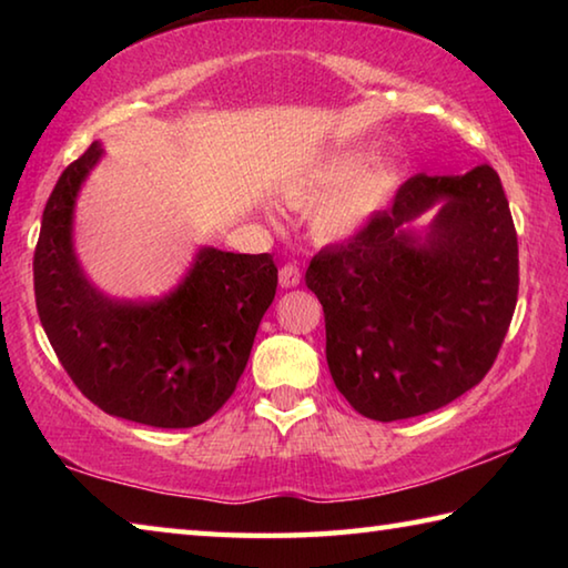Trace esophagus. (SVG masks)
<instances>
[{"instance_id": "obj_1", "label": "esophagus", "mask_w": 568, "mask_h": 568, "mask_svg": "<svg viewBox=\"0 0 568 568\" xmlns=\"http://www.w3.org/2000/svg\"><path fill=\"white\" fill-rule=\"evenodd\" d=\"M277 281H281L283 287H295L301 285V267L297 265H283L281 273H277Z\"/></svg>"}]
</instances>
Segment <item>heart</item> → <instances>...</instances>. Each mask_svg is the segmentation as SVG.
Listing matches in <instances>:
<instances>
[{
    "label": "heart",
    "mask_w": 568,
    "mask_h": 568,
    "mask_svg": "<svg viewBox=\"0 0 568 568\" xmlns=\"http://www.w3.org/2000/svg\"><path fill=\"white\" fill-rule=\"evenodd\" d=\"M365 168L363 155H335L307 168L285 185L293 205L313 210V233L323 240H345L388 205L400 175L393 165Z\"/></svg>",
    "instance_id": "heart-1"
}]
</instances>
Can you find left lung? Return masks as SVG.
<instances>
[{"label": "left lung", "instance_id": "obj_1", "mask_svg": "<svg viewBox=\"0 0 568 568\" xmlns=\"http://www.w3.org/2000/svg\"><path fill=\"white\" fill-rule=\"evenodd\" d=\"M434 204L426 239L402 225ZM305 285L325 313L335 388L365 418L430 413L478 386L518 297V240L491 165L418 172L353 237L323 247Z\"/></svg>", "mask_w": 568, "mask_h": 568}]
</instances>
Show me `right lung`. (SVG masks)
I'll use <instances>...</instances> for the list:
<instances>
[{"label": "right lung", "instance_id": "obj_1", "mask_svg": "<svg viewBox=\"0 0 568 568\" xmlns=\"http://www.w3.org/2000/svg\"><path fill=\"white\" fill-rule=\"evenodd\" d=\"M100 158L102 145L92 142L44 205L34 250L42 328L67 376L104 413L155 428L200 426L243 376L275 297L273 255L203 247L185 281L158 301L102 295L72 247L77 192Z\"/></svg>", "mask_w": 568, "mask_h": 568}]
</instances>
